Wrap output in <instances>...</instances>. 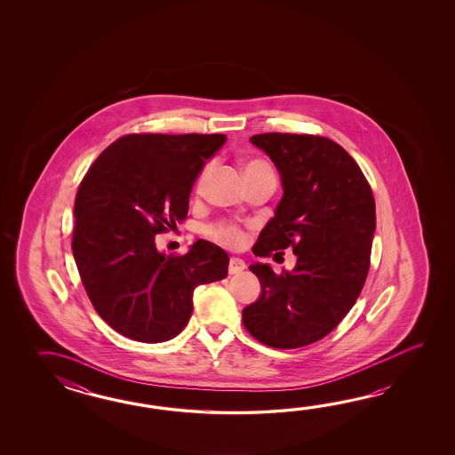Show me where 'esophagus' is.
Here are the masks:
<instances>
[{"label":"esophagus","instance_id":"obj_1","mask_svg":"<svg viewBox=\"0 0 455 455\" xmlns=\"http://www.w3.org/2000/svg\"><path fill=\"white\" fill-rule=\"evenodd\" d=\"M243 268H245V261L237 259V257H232L231 260H229V267H228L229 273L235 275V273H241Z\"/></svg>","mask_w":455,"mask_h":455}]
</instances>
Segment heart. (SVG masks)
<instances>
[{"mask_svg":"<svg viewBox=\"0 0 455 455\" xmlns=\"http://www.w3.org/2000/svg\"><path fill=\"white\" fill-rule=\"evenodd\" d=\"M210 171H212V165H206L202 171L198 184H196L198 190L204 187L206 177L210 175ZM263 171H270V165L267 164L265 161H260V159H251V161H247L243 164V175L245 177L259 174ZM210 235L213 237L214 241L223 243L226 247H232V249H239L247 241V235H245V232H243L241 226L231 223V221H220V223L213 224L210 228Z\"/></svg>","mask_w":455,"mask_h":455,"instance_id":"1","label":"heart"}]
</instances>
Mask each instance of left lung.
Returning <instances> with one entry per match:
<instances>
[{"instance_id": "8db88e82", "label": "left lung", "mask_w": 455, "mask_h": 455, "mask_svg": "<svg viewBox=\"0 0 455 455\" xmlns=\"http://www.w3.org/2000/svg\"><path fill=\"white\" fill-rule=\"evenodd\" d=\"M251 141L270 156L284 190L253 251L270 257L292 249L298 261L280 275L265 263L251 265L261 294L242 310V322L271 348L307 347L327 337L361 294L376 202L356 161L325 136L261 133Z\"/></svg>"}]
</instances>
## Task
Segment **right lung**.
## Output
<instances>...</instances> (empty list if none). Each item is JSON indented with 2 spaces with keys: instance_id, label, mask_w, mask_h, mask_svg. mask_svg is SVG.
Segmentation results:
<instances>
[{
  "instance_id": "obj_1",
  "label": "right lung",
  "mask_w": 455,
  "mask_h": 455,
  "mask_svg": "<svg viewBox=\"0 0 455 455\" xmlns=\"http://www.w3.org/2000/svg\"><path fill=\"white\" fill-rule=\"evenodd\" d=\"M226 135L132 133L87 169L75 200L71 249L97 314L124 337L161 343L192 315L194 291L228 275V253L195 242L185 255L156 249V234L184 223L204 163Z\"/></svg>"
}]
</instances>
